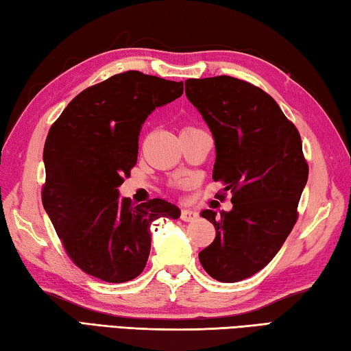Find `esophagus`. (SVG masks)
<instances>
[{
	"instance_id": "esophagus-1",
	"label": "esophagus",
	"mask_w": 351,
	"mask_h": 351,
	"mask_svg": "<svg viewBox=\"0 0 351 351\" xmlns=\"http://www.w3.org/2000/svg\"><path fill=\"white\" fill-rule=\"evenodd\" d=\"M197 217H198V214L195 213L194 209H183L182 214H180V218L183 221H193V220H195Z\"/></svg>"
}]
</instances>
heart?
<instances>
[{
  "mask_svg": "<svg viewBox=\"0 0 351 351\" xmlns=\"http://www.w3.org/2000/svg\"><path fill=\"white\" fill-rule=\"evenodd\" d=\"M186 130H188V128H186Z\"/></svg>",
  "mask_w": 351,
  "mask_h": 351,
  "instance_id": "1",
  "label": "heart"
}]
</instances>
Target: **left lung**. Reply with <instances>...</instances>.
<instances>
[{"label":"left lung","mask_w":351,"mask_h":351,"mask_svg":"<svg viewBox=\"0 0 351 351\" xmlns=\"http://www.w3.org/2000/svg\"><path fill=\"white\" fill-rule=\"evenodd\" d=\"M184 88L214 136L213 178L224 184L217 195L230 191L234 204L220 215L203 210L215 240L198 258L217 281L246 280L272 261L298 220L308 177L300 131L272 96L241 79H188Z\"/></svg>","instance_id":"left-lung-1"}]
</instances>
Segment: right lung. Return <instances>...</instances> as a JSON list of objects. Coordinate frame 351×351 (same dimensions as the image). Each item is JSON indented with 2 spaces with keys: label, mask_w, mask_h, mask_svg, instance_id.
<instances>
[{
  "label": "right lung",
  "mask_w": 351,
  "mask_h": 351,
  "mask_svg": "<svg viewBox=\"0 0 351 351\" xmlns=\"http://www.w3.org/2000/svg\"><path fill=\"white\" fill-rule=\"evenodd\" d=\"M183 95V82L130 70L85 88L50 127L43 204L70 260L105 282L134 280L147 266L151 223L178 218L162 198L131 206L117 188L137 162L143 122Z\"/></svg>",
  "instance_id": "right-lung-1"
}]
</instances>
